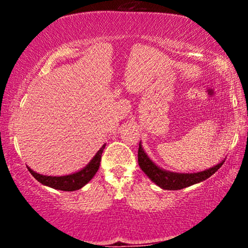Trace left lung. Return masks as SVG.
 <instances>
[{"label":"left lung","instance_id":"1","mask_svg":"<svg viewBox=\"0 0 248 248\" xmlns=\"http://www.w3.org/2000/svg\"><path fill=\"white\" fill-rule=\"evenodd\" d=\"M138 160L139 166L143 172L149 177L155 184L161 186L162 189L166 190H181L184 187L193 186V184L199 183L202 181H205L210 176H212L217 170L223 166L224 162L217 164V166L210 168V169L204 170V171L196 172V173H176L166 171L158 168L156 164H154L149 157L146 155V153L142 150L141 144H139L138 152Z\"/></svg>","mask_w":248,"mask_h":248}]
</instances>
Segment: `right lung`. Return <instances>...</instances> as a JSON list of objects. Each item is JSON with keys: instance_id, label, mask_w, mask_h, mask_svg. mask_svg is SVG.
<instances>
[{"instance_id": "obj_1", "label": "right lung", "mask_w": 248, "mask_h": 248, "mask_svg": "<svg viewBox=\"0 0 248 248\" xmlns=\"http://www.w3.org/2000/svg\"><path fill=\"white\" fill-rule=\"evenodd\" d=\"M105 146H106V144H104V146L100 148V150L95 154V156L92 158V161H91L84 169L76 173H72V175L55 177V176H44L41 175V173H37L33 171V170H31L30 168H28V169H29L31 175H32L39 183L44 184V186L53 187V189L57 190H62V191H75V190H79L80 187L84 186L85 184H87L88 182L93 178V176L95 175L96 171H98Z\"/></svg>"}]
</instances>
